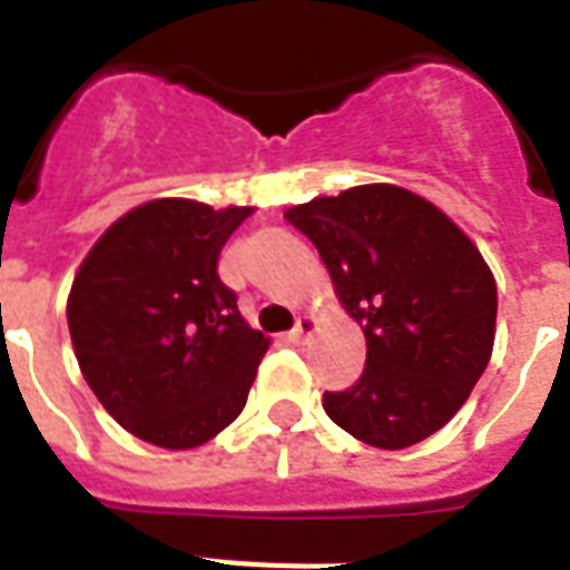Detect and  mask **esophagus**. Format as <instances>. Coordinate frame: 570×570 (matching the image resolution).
Returning a JSON list of instances; mask_svg holds the SVG:
<instances>
[{
    "instance_id": "esophagus-1",
    "label": "esophagus",
    "mask_w": 570,
    "mask_h": 570,
    "mask_svg": "<svg viewBox=\"0 0 570 570\" xmlns=\"http://www.w3.org/2000/svg\"><path fill=\"white\" fill-rule=\"evenodd\" d=\"M313 320L311 316H298V322H295V328L289 331V343H295V346H302V343H307V337L313 334Z\"/></svg>"
}]
</instances>
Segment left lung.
<instances>
[{"label": "left lung", "instance_id": "1", "mask_svg": "<svg viewBox=\"0 0 570 570\" xmlns=\"http://www.w3.org/2000/svg\"><path fill=\"white\" fill-rule=\"evenodd\" d=\"M316 245L364 328L366 366L325 390V414L379 450H405L450 423L494 348L497 286L476 245L420 195L355 186L286 209Z\"/></svg>", "mask_w": 570, "mask_h": 570}]
</instances>
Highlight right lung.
Segmentation results:
<instances>
[{
    "instance_id": "right-lung-1",
    "label": "right lung",
    "mask_w": 570,
    "mask_h": 570,
    "mask_svg": "<svg viewBox=\"0 0 570 570\" xmlns=\"http://www.w3.org/2000/svg\"><path fill=\"white\" fill-rule=\"evenodd\" d=\"M250 206L163 197L111 224L76 272L67 325L88 387L127 432L191 450L242 414L268 348L218 277Z\"/></svg>"
}]
</instances>
